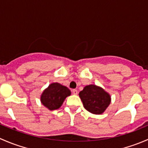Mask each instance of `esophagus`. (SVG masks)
I'll list each match as a JSON object with an SVG mask.
<instances>
[{
    "instance_id": "obj_1",
    "label": "esophagus",
    "mask_w": 148,
    "mask_h": 148,
    "mask_svg": "<svg viewBox=\"0 0 148 148\" xmlns=\"http://www.w3.org/2000/svg\"><path fill=\"white\" fill-rule=\"evenodd\" d=\"M72 93L74 94V95H77V94H78V91H77V89H73V90H72Z\"/></svg>"
}]
</instances>
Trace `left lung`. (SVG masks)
<instances>
[{
  "label": "left lung",
  "instance_id": "left-lung-1",
  "mask_svg": "<svg viewBox=\"0 0 148 148\" xmlns=\"http://www.w3.org/2000/svg\"><path fill=\"white\" fill-rule=\"evenodd\" d=\"M79 95L84 107L95 114H102L111 103L110 94L103 88L95 84L86 85Z\"/></svg>",
  "mask_w": 148,
  "mask_h": 148
}]
</instances>
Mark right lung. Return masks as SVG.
Returning a JSON list of instances; mask_svg holds the SVG:
<instances>
[{
    "label": "right lung",
    "mask_w": 148,
    "mask_h": 148,
    "mask_svg": "<svg viewBox=\"0 0 148 148\" xmlns=\"http://www.w3.org/2000/svg\"><path fill=\"white\" fill-rule=\"evenodd\" d=\"M71 95V91L66 86L57 82L50 84L43 91L41 102L49 110H58L62 107L67 97Z\"/></svg>",
    "instance_id": "1"
}]
</instances>
